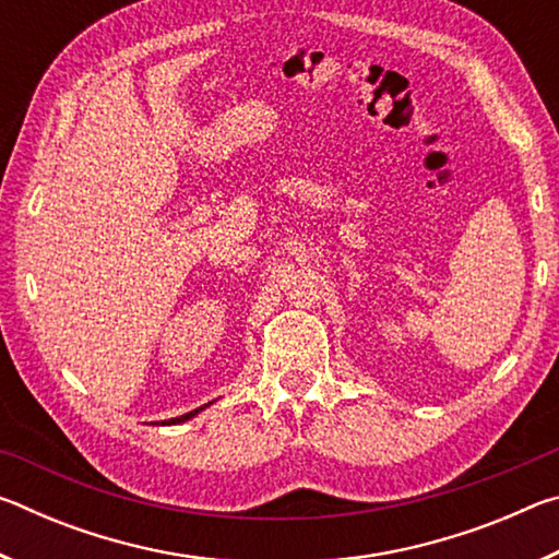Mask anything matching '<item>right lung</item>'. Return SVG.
<instances>
[{
  "mask_svg": "<svg viewBox=\"0 0 559 559\" xmlns=\"http://www.w3.org/2000/svg\"><path fill=\"white\" fill-rule=\"evenodd\" d=\"M210 404H212V402H210ZM210 404H204V406H200V409H194V412H187V414H182V416H175V419H167V421H163V427H165V424H182V421H187V419H192V416H197L202 409H206V406H210Z\"/></svg>",
  "mask_w": 559,
  "mask_h": 559,
  "instance_id": "1",
  "label": "right lung"
}]
</instances>
